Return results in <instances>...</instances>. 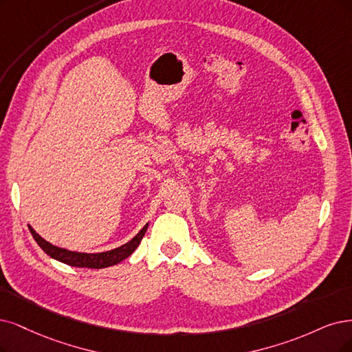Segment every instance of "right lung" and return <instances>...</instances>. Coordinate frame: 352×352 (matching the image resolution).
I'll return each mask as SVG.
<instances>
[{
  "instance_id": "add662e5",
  "label": "right lung",
  "mask_w": 352,
  "mask_h": 352,
  "mask_svg": "<svg viewBox=\"0 0 352 352\" xmlns=\"http://www.w3.org/2000/svg\"><path fill=\"white\" fill-rule=\"evenodd\" d=\"M149 223H146L140 229L138 235L130 239L127 243L119 246V248H114L111 251L106 252H98V254H87V252H75V251H68L65 248H59V246L52 245L50 242L45 241L41 235H37L36 230L29 226L32 236L37 242V245L50 256L56 259V261H60L67 265L71 267H80V268H93V270H100V268H107L111 265H116L122 263L123 259H126L129 255H132L135 250L139 246L142 238L145 236V232L148 229Z\"/></svg>"
}]
</instances>
